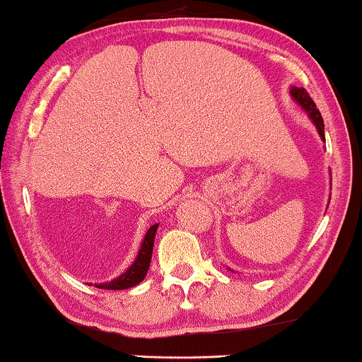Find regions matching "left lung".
I'll return each mask as SVG.
<instances>
[{"label": "left lung", "mask_w": 362, "mask_h": 362, "mask_svg": "<svg viewBox=\"0 0 362 362\" xmlns=\"http://www.w3.org/2000/svg\"><path fill=\"white\" fill-rule=\"evenodd\" d=\"M290 93H291V97H293L295 100L298 102L300 105L303 107L306 112H308L310 118H311V120H313V123L316 125V130H318L320 136L323 138V140H325V125H323V118H321V113H320L318 108H316L315 102L311 100V97L308 95V92H306L303 87H291Z\"/></svg>", "instance_id": "obj_1"}]
</instances>
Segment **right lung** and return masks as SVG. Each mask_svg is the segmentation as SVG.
<instances>
[{
  "mask_svg": "<svg viewBox=\"0 0 362 362\" xmlns=\"http://www.w3.org/2000/svg\"><path fill=\"white\" fill-rule=\"evenodd\" d=\"M158 224L151 226L148 229L145 239L141 242L140 250H138V257L136 260L133 262L130 269H128L125 274H122L118 279L108 281V284H100L97 285L98 288H105V290H125V288H132L140 284V281L146 276V272L150 269V262H151V252H153V244H155V234H156Z\"/></svg>",
  "mask_w": 362,
  "mask_h": 362,
  "instance_id": "add662e5",
  "label": "right lung"
}]
</instances>
